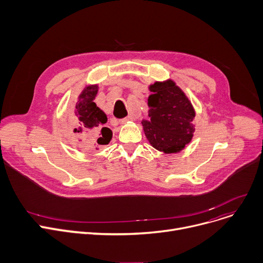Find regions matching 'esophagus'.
I'll return each mask as SVG.
<instances>
[{"mask_svg":"<svg viewBox=\"0 0 263 263\" xmlns=\"http://www.w3.org/2000/svg\"><path fill=\"white\" fill-rule=\"evenodd\" d=\"M133 120V116H128V117H126V118H123V119H120L119 120V122L121 123V124H124V123H127V122H129V121H132Z\"/></svg>","mask_w":263,"mask_h":263,"instance_id":"obj_1","label":"esophagus"}]
</instances>
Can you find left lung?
Listing matches in <instances>:
<instances>
[{
	"label": "left lung",
	"mask_w": 263,
	"mask_h": 263,
	"mask_svg": "<svg viewBox=\"0 0 263 263\" xmlns=\"http://www.w3.org/2000/svg\"><path fill=\"white\" fill-rule=\"evenodd\" d=\"M148 119L142 124L147 140L164 154H176L189 144L194 133L195 109L173 80L149 86Z\"/></svg>",
	"instance_id": "8db88e82"
}]
</instances>
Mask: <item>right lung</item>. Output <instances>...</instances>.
Listing matches in <instances>:
<instances>
[{
    "label": "right lung",
    "mask_w": 263,
    "mask_h": 263,
    "mask_svg": "<svg viewBox=\"0 0 263 263\" xmlns=\"http://www.w3.org/2000/svg\"><path fill=\"white\" fill-rule=\"evenodd\" d=\"M98 88L96 84L88 85L80 93L72 116V130L85 143L106 145L112 140L113 133L104 127L107 121L105 113L93 102ZM96 149L98 148L96 147Z\"/></svg>",
    "instance_id": "1"
}]
</instances>
